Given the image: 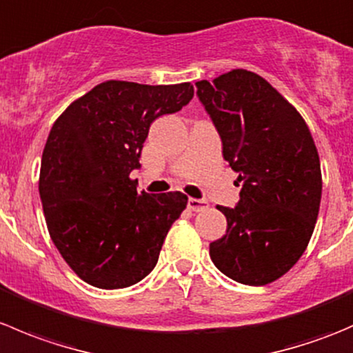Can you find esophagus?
<instances>
[{
	"mask_svg": "<svg viewBox=\"0 0 353 353\" xmlns=\"http://www.w3.org/2000/svg\"><path fill=\"white\" fill-rule=\"evenodd\" d=\"M188 208H190L191 212H203V210L208 208V201H205V199L190 198L188 199Z\"/></svg>",
	"mask_w": 353,
	"mask_h": 353,
	"instance_id": "esophagus-1",
	"label": "esophagus"
}]
</instances>
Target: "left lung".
Returning a JSON list of instances; mask_svg holds the SVG:
<instances>
[{"mask_svg":"<svg viewBox=\"0 0 353 353\" xmlns=\"http://www.w3.org/2000/svg\"><path fill=\"white\" fill-rule=\"evenodd\" d=\"M196 95L243 183L234 208L216 206L227 232L210 244L213 265L244 285L275 282L299 261L321 203V165L307 124L265 78L232 70Z\"/></svg>","mask_w":353,"mask_h":353,"instance_id":"1","label":"left lung"}]
</instances>
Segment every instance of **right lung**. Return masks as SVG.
<instances>
[{
	"mask_svg": "<svg viewBox=\"0 0 353 353\" xmlns=\"http://www.w3.org/2000/svg\"><path fill=\"white\" fill-rule=\"evenodd\" d=\"M193 95L191 83L109 80L71 102L52 124L39 193L52 243L83 282L124 288L155 268L188 196L138 193L130 174L141 167L150 124Z\"/></svg>",
	"mask_w": 353,
	"mask_h": 353,
	"instance_id": "add662e5",
	"label": "right lung"
}]
</instances>
